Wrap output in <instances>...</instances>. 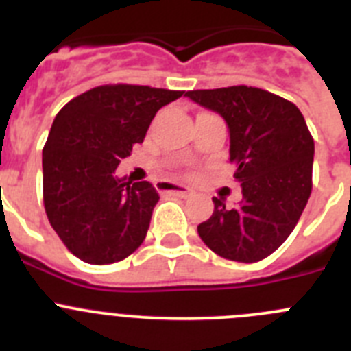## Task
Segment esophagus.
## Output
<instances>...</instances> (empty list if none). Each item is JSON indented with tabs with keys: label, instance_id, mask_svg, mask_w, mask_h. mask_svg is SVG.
Listing matches in <instances>:
<instances>
[{
	"label": "esophagus",
	"instance_id": "esophagus-1",
	"mask_svg": "<svg viewBox=\"0 0 351 351\" xmlns=\"http://www.w3.org/2000/svg\"><path fill=\"white\" fill-rule=\"evenodd\" d=\"M156 190L161 191V193H169V195H173V197H181V198L191 197V195H193V191H191L190 188H186V186H181V184H170V182H158Z\"/></svg>",
	"mask_w": 351,
	"mask_h": 351
}]
</instances>
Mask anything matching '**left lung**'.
Masks as SVG:
<instances>
[{
    "instance_id": "left-lung-1",
    "label": "left lung",
    "mask_w": 351,
    "mask_h": 351,
    "mask_svg": "<svg viewBox=\"0 0 351 351\" xmlns=\"http://www.w3.org/2000/svg\"><path fill=\"white\" fill-rule=\"evenodd\" d=\"M186 96L225 119L234 178L243 200L226 206L214 197V213L198 225L204 243L223 258L258 262L295 228L311 195L315 142L291 101L258 88L198 89Z\"/></svg>"
}]
</instances>
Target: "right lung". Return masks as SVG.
Returning <instances> with one entry per match:
<instances>
[{"mask_svg": "<svg viewBox=\"0 0 351 351\" xmlns=\"http://www.w3.org/2000/svg\"><path fill=\"white\" fill-rule=\"evenodd\" d=\"M184 91L100 86L61 108L42 154L43 204L52 228L82 262L125 260L144 243L160 195L147 181L117 178L121 160L161 107Z\"/></svg>", "mask_w": 351, "mask_h": 351, "instance_id": "1", "label": "right lung"}]
</instances>
